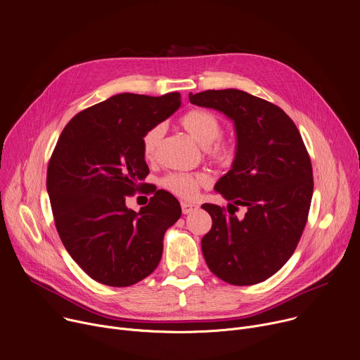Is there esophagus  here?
<instances>
[{
  "instance_id": "1",
  "label": "esophagus",
  "mask_w": 360,
  "mask_h": 360,
  "mask_svg": "<svg viewBox=\"0 0 360 360\" xmlns=\"http://www.w3.org/2000/svg\"><path fill=\"white\" fill-rule=\"evenodd\" d=\"M181 208H182V212H184V214H191V212H193V211H197L200 207H198L197 204H191V202L182 201V202H181Z\"/></svg>"
}]
</instances>
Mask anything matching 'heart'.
Returning a JSON list of instances; mask_svg holds the SVG:
<instances>
[{"instance_id":"b5f03b06","label":"heart","mask_w":360,"mask_h":360,"mask_svg":"<svg viewBox=\"0 0 360 360\" xmlns=\"http://www.w3.org/2000/svg\"><path fill=\"white\" fill-rule=\"evenodd\" d=\"M181 124L186 130L188 135L201 146L212 145L221 136V122L219 119L208 110L193 109L185 113L181 117ZM162 124L150 127L142 139V150L145 158H152L155 149L163 136ZM211 159L221 167H228L234 160L236 148L231 142H218L210 150ZM208 182L207 175L204 174H169L160 181V185L169 192L178 195L182 198H192L198 192L201 185Z\"/></svg>"}]
</instances>
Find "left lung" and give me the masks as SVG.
Wrapping results in <instances>:
<instances>
[{"label": "left lung", "mask_w": 360, "mask_h": 360, "mask_svg": "<svg viewBox=\"0 0 360 360\" xmlns=\"http://www.w3.org/2000/svg\"><path fill=\"white\" fill-rule=\"evenodd\" d=\"M192 105L214 109L234 123L236 156L214 189L226 215L204 204L212 226L202 237L208 269L225 283L251 285L277 273L304 230L313 197L309 153L296 124L276 105L238 89L189 93ZM244 206L243 220L229 207Z\"/></svg>", "instance_id": "1"}]
</instances>
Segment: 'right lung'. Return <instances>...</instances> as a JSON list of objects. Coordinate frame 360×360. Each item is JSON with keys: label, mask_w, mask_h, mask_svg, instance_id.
Here are the masks:
<instances>
[{"label": "right lung", "mask_w": 360, "mask_h": 360, "mask_svg": "<svg viewBox=\"0 0 360 360\" xmlns=\"http://www.w3.org/2000/svg\"><path fill=\"white\" fill-rule=\"evenodd\" d=\"M179 106V93H119L63 129L49 163L47 192L61 243L96 281L127 287L159 264L163 236L179 219L181 205L159 189L136 212L126 207V197L148 188L145 134Z\"/></svg>", "instance_id": "1"}]
</instances>
